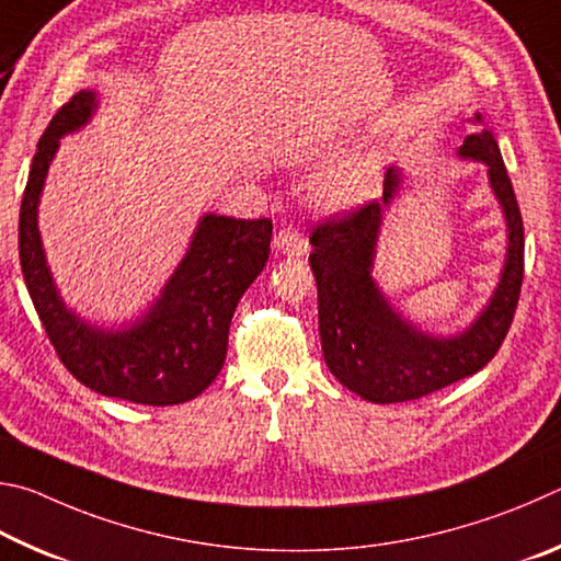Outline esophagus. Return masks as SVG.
I'll list each match as a JSON object with an SVG mask.
<instances>
[{"instance_id":"obj_1","label":"esophagus","mask_w":561,"mask_h":561,"mask_svg":"<svg viewBox=\"0 0 561 561\" xmlns=\"http://www.w3.org/2000/svg\"><path fill=\"white\" fill-rule=\"evenodd\" d=\"M273 243H275V249L286 255H306L308 253V239L298 229H293V226H283V229L275 233Z\"/></svg>"}]
</instances>
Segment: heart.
<instances>
[{
  "label": "heart",
  "instance_id": "obj_1",
  "mask_svg": "<svg viewBox=\"0 0 561 561\" xmlns=\"http://www.w3.org/2000/svg\"><path fill=\"white\" fill-rule=\"evenodd\" d=\"M375 184V170L365 160H347L322 176L316 186V194L322 204L332 206V209H345V206L369 199Z\"/></svg>",
  "mask_w": 561,
  "mask_h": 561
}]
</instances>
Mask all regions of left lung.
Here are the masks:
<instances>
[{
    "label": "left lung",
    "mask_w": 561,
    "mask_h": 561,
    "mask_svg": "<svg viewBox=\"0 0 561 561\" xmlns=\"http://www.w3.org/2000/svg\"><path fill=\"white\" fill-rule=\"evenodd\" d=\"M476 123L480 115H476ZM458 154L488 167L507 221V259L493 298L456 337L416 330L381 296L371 265L381 211L399 192V170H387L385 202H369L318 224L310 233V268L318 283L322 355L350 391L375 404L421 399L483 369L513 325L525 275V229L503 154L490 130L468 135Z\"/></svg>",
    "instance_id": "left-lung-1"
}]
</instances>
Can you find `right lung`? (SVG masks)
<instances>
[{
    "mask_svg": "<svg viewBox=\"0 0 561 561\" xmlns=\"http://www.w3.org/2000/svg\"><path fill=\"white\" fill-rule=\"evenodd\" d=\"M95 105L93 91L76 93L38 140L19 209L24 283L58 359L81 385L133 404H184L199 397L224 367L233 310L268 261L273 221L202 216L190 251L140 320L123 330L88 325L64 306L54 286L36 209L58 140L91 121Z\"/></svg>",
    "mask_w": 561,
    "mask_h": 561,
    "instance_id": "add662e5",
    "label": "right lung"
}]
</instances>
